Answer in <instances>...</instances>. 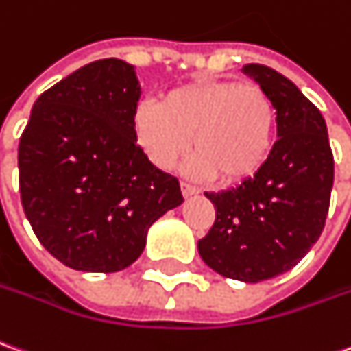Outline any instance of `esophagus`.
I'll list each match as a JSON object with an SVG mask.
<instances>
[{
    "label": "esophagus",
    "instance_id": "obj_1",
    "mask_svg": "<svg viewBox=\"0 0 351 351\" xmlns=\"http://www.w3.org/2000/svg\"><path fill=\"white\" fill-rule=\"evenodd\" d=\"M180 188H182L184 197H190V195H195V193H199V190H197L195 186H192V184H188V182L180 184Z\"/></svg>",
    "mask_w": 351,
    "mask_h": 351
}]
</instances>
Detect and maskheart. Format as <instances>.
<instances>
[{"label":"heart","instance_id":"1","mask_svg":"<svg viewBox=\"0 0 351 351\" xmlns=\"http://www.w3.org/2000/svg\"><path fill=\"white\" fill-rule=\"evenodd\" d=\"M133 131L156 167H173L188 150L192 134L195 154L186 165L190 175L243 182L271 154L276 108L256 83L197 80L167 90L159 104H138Z\"/></svg>","mask_w":351,"mask_h":351}]
</instances>
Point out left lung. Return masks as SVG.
<instances>
[{"label": "left lung", "mask_w": 351, "mask_h": 351, "mask_svg": "<svg viewBox=\"0 0 351 351\" xmlns=\"http://www.w3.org/2000/svg\"><path fill=\"white\" fill-rule=\"evenodd\" d=\"M243 72L268 93L279 138L252 178L205 193L217 218L197 251L220 276L258 283L289 271L319 239L335 159L325 119L295 83L262 64L243 66Z\"/></svg>", "instance_id": "obj_1"}]
</instances>
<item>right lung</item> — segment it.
Segmentation results:
<instances>
[{"label": "right lung", "instance_id": "add662e5", "mask_svg": "<svg viewBox=\"0 0 351 351\" xmlns=\"http://www.w3.org/2000/svg\"><path fill=\"white\" fill-rule=\"evenodd\" d=\"M141 85L131 64L102 58L39 95L19 144V184L34 234L80 271H119L150 226L184 201L175 176L136 144Z\"/></svg>", "mask_w": 351, "mask_h": 351}]
</instances>
